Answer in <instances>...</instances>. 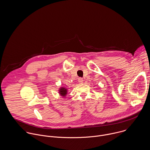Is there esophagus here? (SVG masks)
Segmentation results:
<instances>
[{
	"label": "esophagus",
	"instance_id": "obj_1",
	"mask_svg": "<svg viewBox=\"0 0 150 150\" xmlns=\"http://www.w3.org/2000/svg\"><path fill=\"white\" fill-rule=\"evenodd\" d=\"M78 81H79V83H83V81H84V80H83V78H79V79H78Z\"/></svg>",
	"mask_w": 150,
	"mask_h": 150
}]
</instances>
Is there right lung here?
Instances as JSON below:
<instances>
[{
  "mask_svg": "<svg viewBox=\"0 0 150 150\" xmlns=\"http://www.w3.org/2000/svg\"><path fill=\"white\" fill-rule=\"evenodd\" d=\"M59 93H60V94H61V95L64 96V95H66V93H67V90H66V89H65L64 88H61L60 90H59Z\"/></svg>",
  "mask_w": 150,
  "mask_h": 150,
  "instance_id": "add662e5",
  "label": "right lung"
}]
</instances>
